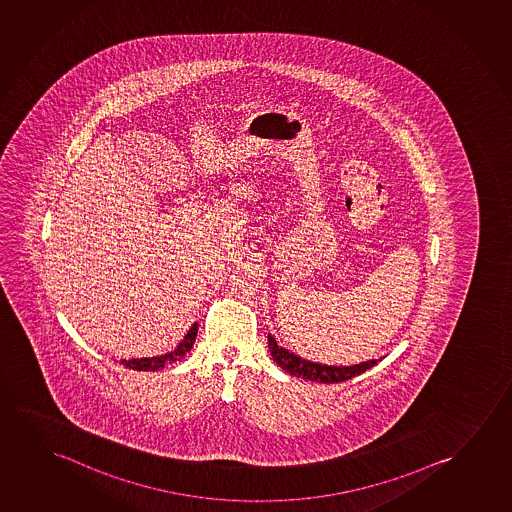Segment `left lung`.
<instances>
[{
  "mask_svg": "<svg viewBox=\"0 0 512 512\" xmlns=\"http://www.w3.org/2000/svg\"><path fill=\"white\" fill-rule=\"evenodd\" d=\"M269 351L273 360L280 365L283 371L292 374L295 378L309 379V381H320V383H343L348 379L355 378L358 374L371 369L376 365V360L362 362V364L350 365V367H336V365H322L309 362L304 358L297 357L294 353L281 348L271 334H267Z\"/></svg>",
  "mask_w": 512,
  "mask_h": 512,
  "instance_id": "left-lung-1",
  "label": "left lung"
}]
</instances>
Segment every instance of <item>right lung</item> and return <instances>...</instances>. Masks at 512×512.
<instances>
[{
  "label": "right lung",
  "mask_w": 512,
  "mask_h": 512,
  "mask_svg": "<svg viewBox=\"0 0 512 512\" xmlns=\"http://www.w3.org/2000/svg\"><path fill=\"white\" fill-rule=\"evenodd\" d=\"M197 323L192 325V329L183 337L182 343L176 346L175 351L154 358H133V360H122V364L134 369V371H159L166 364H173L176 360H182L185 353H189L190 348L196 343Z\"/></svg>",
  "instance_id": "obj_1"
}]
</instances>
